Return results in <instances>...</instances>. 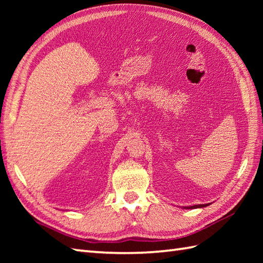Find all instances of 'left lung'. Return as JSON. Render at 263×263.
Listing matches in <instances>:
<instances>
[{
    "mask_svg": "<svg viewBox=\"0 0 263 263\" xmlns=\"http://www.w3.org/2000/svg\"><path fill=\"white\" fill-rule=\"evenodd\" d=\"M206 205H209V204H195V205H190V206H184V208H186V209H195V208H204V206H206Z\"/></svg>",
    "mask_w": 263,
    "mask_h": 263,
    "instance_id": "left-lung-1",
    "label": "left lung"
}]
</instances>
